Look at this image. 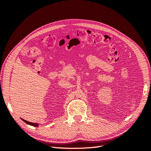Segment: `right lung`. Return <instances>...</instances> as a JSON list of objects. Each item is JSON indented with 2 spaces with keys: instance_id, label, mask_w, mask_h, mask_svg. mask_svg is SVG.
<instances>
[{
  "instance_id": "right-lung-1",
  "label": "right lung",
  "mask_w": 151,
  "mask_h": 151,
  "mask_svg": "<svg viewBox=\"0 0 151 151\" xmlns=\"http://www.w3.org/2000/svg\"><path fill=\"white\" fill-rule=\"evenodd\" d=\"M22 121L23 122H24L26 123H27V124H28V125H32V126H34V127H38V123H31V122H28V121H26V120H24V119H22Z\"/></svg>"
}]
</instances>
